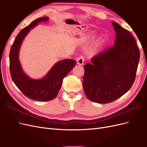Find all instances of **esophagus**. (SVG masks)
<instances>
[{
	"mask_svg": "<svg viewBox=\"0 0 147 147\" xmlns=\"http://www.w3.org/2000/svg\"><path fill=\"white\" fill-rule=\"evenodd\" d=\"M84 63V57L82 56H80L77 59V64L79 65H83Z\"/></svg>",
	"mask_w": 147,
	"mask_h": 147,
	"instance_id": "34e87169",
	"label": "esophagus"
}]
</instances>
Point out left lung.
<instances>
[{
	"label": "left lung",
	"instance_id": "obj_1",
	"mask_svg": "<svg viewBox=\"0 0 147 147\" xmlns=\"http://www.w3.org/2000/svg\"><path fill=\"white\" fill-rule=\"evenodd\" d=\"M116 32L114 45L84 65L83 88L91 101L112 102L125 94L134 82L140 52L129 31L112 22Z\"/></svg>",
	"mask_w": 147,
	"mask_h": 147
}]
</instances>
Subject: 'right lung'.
Instances as JSON below:
<instances>
[{
  "instance_id": "1",
  "label": "right lung",
  "mask_w": 147,
  "mask_h": 147,
  "mask_svg": "<svg viewBox=\"0 0 147 147\" xmlns=\"http://www.w3.org/2000/svg\"><path fill=\"white\" fill-rule=\"evenodd\" d=\"M47 20L48 17L39 18L22 29L15 39L10 52V71L13 82L24 95L38 101L54 99L62 86L64 78L76 64V61L70 59L61 61L53 65L45 77L40 80L32 79L24 73L18 58L22 42L30 29L40 22Z\"/></svg>"
}]
</instances>
